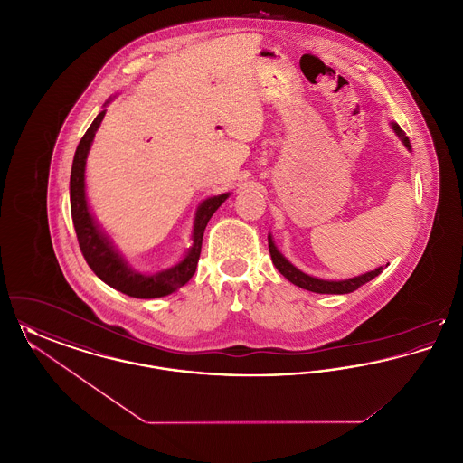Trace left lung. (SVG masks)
<instances>
[{
	"instance_id": "8db88e82",
	"label": "left lung",
	"mask_w": 463,
	"mask_h": 463,
	"mask_svg": "<svg viewBox=\"0 0 463 463\" xmlns=\"http://www.w3.org/2000/svg\"><path fill=\"white\" fill-rule=\"evenodd\" d=\"M392 130L396 132L397 137L402 140V144L411 149L410 146V140L406 137V133L401 130V127L397 123H392ZM269 251H270V259H272V264L276 265V269L287 278L289 283L297 285V287L304 288L308 291H314V293H331V295H344V293H351L354 289H357L363 285H366L368 281H372L373 278H376L383 267H378L374 270H370L366 274H361V276H355L351 279H344V281H326V279H317V278H312L306 272H302L300 269H297L291 262H288L287 259L279 253V250L276 248V244L272 241V236L269 234Z\"/></svg>"
}]
</instances>
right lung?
Returning a JSON list of instances; mask_svg holds the SVG:
<instances>
[{
	"label": "right lung",
	"instance_id": "right-lung-1",
	"mask_svg": "<svg viewBox=\"0 0 463 463\" xmlns=\"http://www.w3.org/2000/svg\"><path fill=\"white\" fill-rule=\"evenodd\" d=\"M106 104H109V100ZM104 116H106V109L99 112V116L93 119L89 130L80 140L74 161H72V168H71V182H69L71 215H72V223L76 229L81 253L90 269L110 288L135 298L166 297L176 291L178 288L184 287L194 276L206 223L219 210L222 203L229 198V193L204 199L199 204L196 219H194V231H193V246L185 251L184 259L178 264L156 274H140L133 270L132 267L125 262V259L118 253V250L112 246L109 238L100 231L99 223L90 212L87 193H85L87 157H89L95 132L99 130Z\"/></svg>",
	"mask_w": 463,
	"mask_h": 463
}]
</instances>
